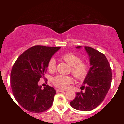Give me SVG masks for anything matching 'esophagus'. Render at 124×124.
I'll use <instances>...</instances> for the list:
<instances>
[{"instance_id":"1","label":"esophagus","mask_w":124,"mask_h":124,"mask_svg":"<svg viewBox=\"0 0 124 124\" xmlns=\"http://www.w3.org/2000/svg\"><path fill=\"white\" fill-rule=\"evenodd\" d=\"M64 90H62V89H56V92H64Z\"/></svg>"}]
</instances>
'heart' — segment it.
Masks as SVG:
<instances>
[{
    "label": "heart",
    "instance_id": "b5f03b06",
    "mask_svg": "<svg viewBox=\"0 0 124 124\" xmlns=\"http://www.w3.org/2000/svg\"><path fill=\"white\" fill-rule=\"evenodd\" d=\"M61 58L71 66L70 71L77 79L82 80L85 78L89 70V65L87 63L81 61L80 57L73 53H64L61 56ZM56 62L54 58L50 59L48 63V69L50 71L56 70ZM72 82V78L70 76L57 75L53 77L52 82L56 87L62 89L67 88Z\"/></svg>",
    "mask_w": 124,
    "mask_h": 124
}]
</instances>
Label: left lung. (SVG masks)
I'll list each match as a JSON object with an SVG mask.
<instances>
[{"instance_id":"left-lung-1","label":"left lung","mask_w":124,"mask_h":124,"mask_svg":"<svg viewBox=\"0 0 124 124\" xmlns=\"http://www.w3.org/2000/svg\"><path fill=\"white\" fill-rule=\"evenodd\" d=\"M76 48H82L77 46ZM89 56L90 67L81 87L85 92H77L70 105L77 110L91 111L102 102L110 88L112 70L105 55L90 47H84Z\"/></svg>"}]
</instances>
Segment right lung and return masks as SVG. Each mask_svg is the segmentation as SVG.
<instances>
[{
    "mask_svg": "<svg viewBox=\"0 0 124 124\" xmlns=\"http://www.w3.org/2000/svg\"><path fill=\"white\" fill-rule=\"evenodd\" d=\"M60 48L35 46L22 53L14 64L11 72L12 93L26 110L41 113L52 106L56 90L48 85L42 89L38 83L45 79L48 62Z\"/></svg>",
    "mask_w": 124,
    "mask_h": 124,
    "instance_id": "1",
    "label": "right lung"
}]
</instances>
